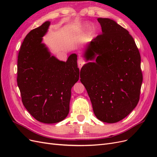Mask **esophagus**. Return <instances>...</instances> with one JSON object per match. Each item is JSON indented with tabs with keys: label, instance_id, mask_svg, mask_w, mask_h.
Returning <instances> with one entry per match:
<instances>
[{
	"label": "esophagus",
	"instance_id": "1",
	"mask_svg": "<svg viewBox=\"0 0 157 157\" xmlns=\"http://www.w3.org/2000/svg\"><path fill=\"white\" fill-rule=\"evenodd\" d=\"M84 61H83L82 59H79L78 60V67H79L80 69V68L82 67V65H84Z\"/></svg>",
	"mask_w": 157,
	"mask_h": 157
}]
</instances>
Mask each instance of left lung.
I'll use <instances>...</instances> for the list:
<instances>
[{"instance_id":"obj_1","label":"left lung","mask_w":157,"mask_h":157,"mask_svg":"<svg viewBox=\"0 0 157 157\" xmlns=\"http://www.w3.org/2000/svg\"><path fill=\"white\" fill-rule=\"evenodd\" d=\"M102 33L90 42L84 57L80 82L86 88L99 121L122 120L138 103L143 75L141 56L133 37L109 18H98Z\"/></svg>"}]
</instances>
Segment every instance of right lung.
<instances>
[{
    "label": "right lung",
    "mask_w": 157,
    "mask_h": 157,
    "mask_svg": "<svg viewBox=\"0 0 157 157\" xmlns=\"http://www.w3.org/2000/svg\"><path fill=\"white\" fill-rule=\"evenodd\" d=\"M50 22L31 30L23 40L18 54L17 82L23 105L38 121L61 122L69 112L71 88L79 79L77 55L67 61L51 56L42 36Z\"/></svg>",
    "instance_id": "1"
}]
</instances>
